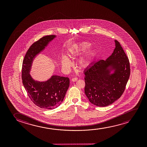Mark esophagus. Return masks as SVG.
Returning <instances> with one entry per match:
<instances>
[{
    "label": "esophagus",
    "mask_w": 147,
    "mask_h": 147,
    "mask_svg": "<svg viewBox=\"0 0 147 147\" xmlns=\"http://www.w3.org/2000/svg\"><path fill=\"white\" fill-rule=\"evenodd\" d=\"M77 80H78V78H77V77H74V78H73L72 79V81H73V82H75V81H76Z\"/></svg>",
    "instance_id": "34e87169"
}]
</instances>
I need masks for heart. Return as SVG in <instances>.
Wrapping results in <instances>:
<instances>
[{
	"mask_svg": "<svg viewBox=\"0 0 147 147\" xmlns=\"http://www.w3.org/2000/svg\"><path fill=\"white\" fill-rule=\"evenodd\" d=\"M91 46L90 42H82L73 45L69 49V54L72 57L76 56L86 52L78 61V65L80 67L84 68L87 66L95 55V51L90 48ZM61 64L63 68L67 70L71 67L72 63L68 57L63 56L62 57Z\"/></svg>",
	"mask_w": 147,
	"mask_h": 147,
	"instance_id": "b5f03b06",
	"label": "heart"
}]
</instances>
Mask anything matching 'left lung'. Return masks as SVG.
<instances>
[{"label":"left lung","mask_w":147,"mask_h":147,"mask_svg":"<svg viewBox=\"0 0 147 147\" xmlns=\"http://www.w3.org/2000/svg\"><path fill=\"white\" fill-rule=\"evenodd\" d=\"M115 42V50L106 60L91 64L84 72L85 93L98 107H107L119 98L130 75L129 59L120 43Z\"/></svg>","instance_id":"1"}]
</instances>
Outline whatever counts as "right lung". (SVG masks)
Instances as JSON below:
<instances>
[{"label": "right lung", "mask_w": 147, "mask_h": 147, "mask_svg": "<svg viewBox=\"0 0 147 147\" xmlns=\"http://www.w3.org/2000/svg\"><path fill=\"white\" fill-rule=\"evenodd\" d=\"M55 35L43 36L28 49L22 62V83L32 102L47 109L58 107L64 98L70 84L68 77L53 75L44 82L34 80L30 74L32 62L37 55L44 50Z\"/></svg>", "instance_id": "obj_1"}]
</instances>
